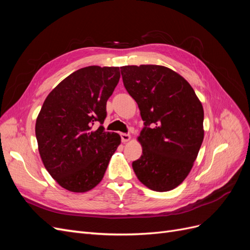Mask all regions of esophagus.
Returning a JSON list of instances; mask_svg holds the SVG:
<instances>
[{
  "label": "esophagus",
  "mask_w": 250,
  "mask_h": 250,
  "mask_svg": "<svg viewBox=\"0 0 250 250\" xmlns=\"http://www.w3.org/2000/svg\"><path fill=\"white\" fill-rule=\"evenodd\" d=\"M121 139H122L123 143H126V142L131 140V137L129 133H121Z\"/></svg>",
  "instance_id": "esophagus-1"
}]
</instances>
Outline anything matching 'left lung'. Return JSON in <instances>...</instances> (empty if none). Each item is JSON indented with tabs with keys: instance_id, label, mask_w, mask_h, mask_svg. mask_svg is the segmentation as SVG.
<instances>
[{
	"instance_id": "obj_1",
	"label": "left lung",
	"mask_w": 250,
	"mask_h": 250,
	"mask_svg": "<svg viewBox=\"0 0 250 250\" xmlns=\"http://www.w3.org/2000/svg\"><path fill=\"white\" fill-rule=\"evenodd\" d=\"M121 74L145 121L138 138L143 154L133 171L150 190L171 191L197 158L204 138L202 104L190 83L167 66L125 65Z\"/></svg>"
}]
</instances>
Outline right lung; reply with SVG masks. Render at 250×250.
Wrapping results in <instances>:
<instances>
[{"label": "right lung", "instance_id": "add662e5", "mask_svg": "<svg viewBox=\"0 0 250 250\" xmlns=\"http://www.w3.org/2000/svg\"><path fill=\"white\" fill-rule=\"evenodd\" d=\"M120 80L118 66L90 65L52 90L37 116L35 134L44 168L65 190L84 193L102 180L121 144L104 131L106 102Z\"/></svg>", "mask_w": 250, "mask_h": 250}]
</instances>
